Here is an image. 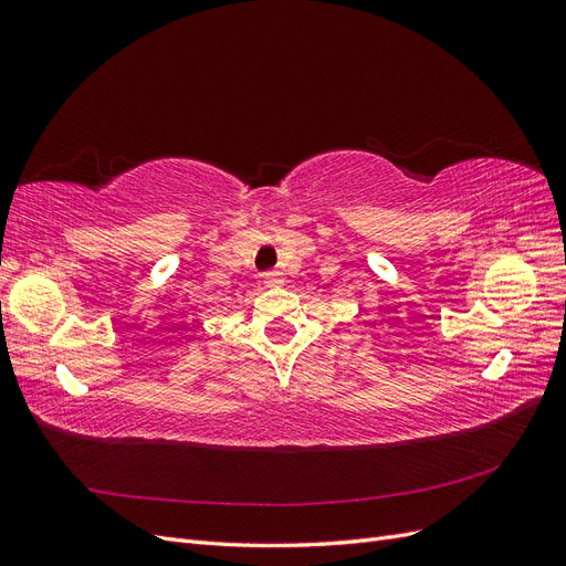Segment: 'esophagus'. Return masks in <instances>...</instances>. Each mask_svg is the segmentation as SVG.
<instances>
[{"mask_svg":"<svg viewBox=\"0 0 566 566\" xmlns=\"http://www.w3.org/2000/svg\"><path fill=\"white\" fill-rule=\"evenodd\" d=\"M264 285H266V287H279V285H283V273H281V271H266V273H264Z\"/></svg>","mask_w":566,"mask_h":566,"instance_id":"obj_1","label":"esophagus"}]
</instances>
